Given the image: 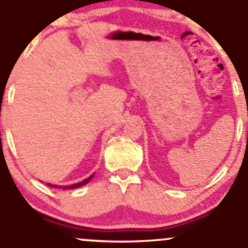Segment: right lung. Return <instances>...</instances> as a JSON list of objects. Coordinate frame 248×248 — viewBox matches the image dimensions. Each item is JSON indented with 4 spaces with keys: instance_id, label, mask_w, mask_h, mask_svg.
Listing matches in <instances>:
<instances>
[{
    "instance_id": "1",
    "label": "right lung",
    "mask_w": 248,
    "mask_h": 248,
    "mask_svg": "<svg viewBox=\"0 0 248 248\" xmlns=\"http://www.w3.org/2000/svg\"><path fill=\"white\" fill-rule=\"evenodd\" d=\"M92 177H93V175H91V176H90V177H87V179H85L84 181H81V182H78V184L71 185V186H63V187H61V186H60V187H61V188H63V189H64V188H78V187H81V186H84V185H86L87 182H89L90 180L92 179ZM49 186H52V185H50V184H49ZM54 187H55V186H54Z\"/></svg>"
}]
</instances>
